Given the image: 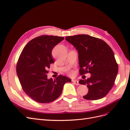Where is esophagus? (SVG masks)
Wrapping results in <instances>:
<instances>
[{"label":"esophagus","instance_id":"1","mask_svg":"<svg viewBox=\"0 0 130 130\" xmlns=\"http://www.w3.org/2000/svg\"><path fill=\"white\" fill-rule=\"evenodd\" d=\"M72 82H74V83L76 85H79V83H78V81H77L76 80H72Z\"/></svg>","mask_w":130,"mask_h":130}]
</instances>
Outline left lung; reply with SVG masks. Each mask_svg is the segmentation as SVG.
Instances as JSON below:
<instances>
[{"label":"left lung","instance_id":"obj_1","mask_svg":"<svg viewBox=\"0 0 130 130\" xmlns=\"http://www.w3.org/2000/svg\"><path fill=\"white\" fill-rule=\"evenodd\" d=\"M65 39L77 50L80 74H91L87 80L78 82L88 88L83 98L95 100L105 97L112 88L118 72L111 47L100 39L87 35H74Z\"/></svg>","mask_w":130,"mask_h":130}]
</instances>
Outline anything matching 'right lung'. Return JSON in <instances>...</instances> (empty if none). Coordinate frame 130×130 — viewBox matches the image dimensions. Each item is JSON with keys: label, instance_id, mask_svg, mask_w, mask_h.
<instances>
[{"label": "right lung", "instance_id": "1", "mask_svg": "<svg viewBox=\"0 0 130 130\" xmlns=\"http://www.w3.org/2000/svg\"><path fill=\"white\" fill-rule=\"evenodd\" d=\"M63 37L41 36L31 40L23 48L19 57L16 72L24 92L31 99L42 104L56 100L62 93L69 78L60 75L48 78V68L54 63L53 48L64 40Z\"/></svg>", "mask_w": 130, "mask_h": 130}]
</instances>
